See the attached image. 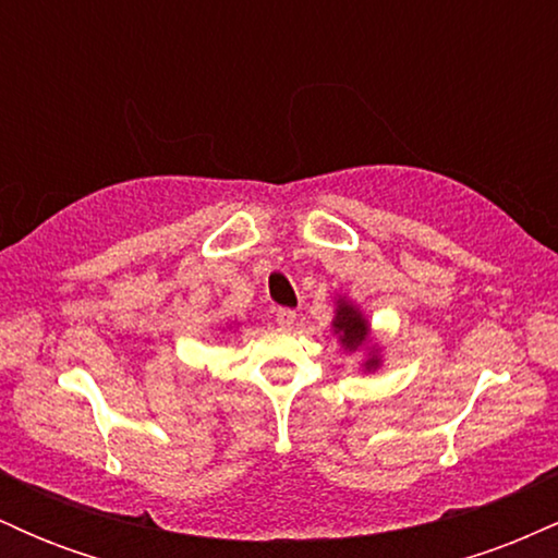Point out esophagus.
<instances>
[{
    "label": "esophagus",
    "instance_id": "34e87169",
    "mask_svg": "<svg viewBox=\"0 0 558 558\" xmlns=\"http://www.w3.org/2000/svg\"><path fill=\"white\" fill-rule=\"evenodd\" d=\"M275 323H278L280 328H291V325L296 323V312H293V310H286V306H283V310L275 312Z\"/></svg>",
    "mask_w": 558,
    "mask_h": 558
}]
</instances>
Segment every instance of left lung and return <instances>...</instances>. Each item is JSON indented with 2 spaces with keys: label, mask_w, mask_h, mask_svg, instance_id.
<instances>
[{
  "label": "left lung",
  "mask_w": 558,
  "mask_h": 558,
  "mask_svg": "<svg viewBox=\"0 0 558 558\" xmlns=\"http://www.w3.org/2000/svg\"><path fill=\"white\" fill-rule=\"evenodd\" d=\"M332 328H336L338 338H341V343L345 345V349H360V345L367 341V336H369L367 319L362 317V312L356 310V306H351L349 301H343V299H338V310H336V319H332ZM364 367L375 369L377 356L367 360Z\"/></svg>",
  "instance_id": "obj_1"
}]
</instances>
